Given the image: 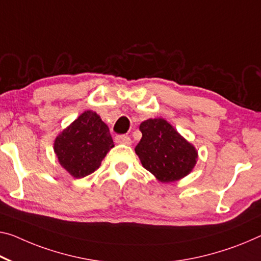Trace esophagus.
I'll return each instance as SVG.
<instances>
[{
	"label": "esophagus",
	"mask_w": 261,
	"mask_h": 261,
	"mask_svg": "<svg viewBox=\"0 0 261 261\" xmlns=\"http://www.w3.org/2000/svg\"><path fill=\"white\" fill-rule=\"evenodd\" d=\"M115 142L122 144H130L132 140L128 135H117L115 136Z\"/></svg>",
	"instance_id": "1"
}]
</instances>
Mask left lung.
<instances>
[{
    "mask_svg": "<svg viewBox=\"0 0 261 261\" xmlns=\"http://www.w3.org/2000/svg\"><path fill=\"white\" fill-rule=\"evenodd\" d=\"M142 139L135 147L142 166L161 182H174L192 170L197 159L195 147L164 119H149L140 125Z\"/></svg>",
    "mask_w": 261,
    "mask_h": 261,
    "instance_id": "8db88e82",
    "label": "left lung"
}]
</instances>
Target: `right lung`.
<instances>
[{
    "label": "right lung",
    "instance_id": "1",
    "mask_svg": "<svg viewBox=\"0 0 261 261\" xmlns=\"http://www.w3.org/2000/svg\"><path fill=\"white\" fill-rule=\"evenodd\" d=\"M113 147L106 123L97 113L86 111L57 136L55 153L63 168L82 178L97 170Z\"/></svg>",
    "mask_w": 261,
    "mask_h": 261
}]
</instances>
